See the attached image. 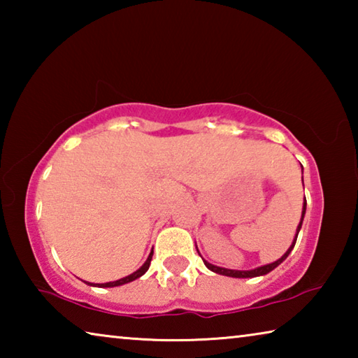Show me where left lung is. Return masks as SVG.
Listing matches in <instances>:
<instances>
[{"mask_svg": "<svg viewBox=\"0 0 358 358\" xmlns=\"http://www.w3.org/2000/svg\"><path fill=\"white\" fill-rule=\"evenodd\" d=\"M305 211H306V199H305V203H303L301 221H300V224H299V227H296V234H295V240H294V243L290 245V248H289V250L286 251V254H284V256H282L281 259H278L276 262H273V264H268V265H264V266H259V268H254V270H246V271H243V270H229V268H221V266H216V265H213V264H208V262H205V260H203V264L207 265V268H208V270L215 271V273H217V275H224V276H232V278H256V276L266 275V273H268V271H271L273 268H276V266L280 265V264L282 262V260L289 256L290 251L294 250L295 241H296V237H299V232H300V229H301V222H303V216H305Z\"/></svg>", "mask_w": 358, "mask_h": 358, "instance_id": "8db88e82", "label": "left lung"}]
</instances>
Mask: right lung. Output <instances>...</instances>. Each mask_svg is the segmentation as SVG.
I'll use <instances>...</instances> for the list:
<instances>
[{
	"label": "right lung",
	"instance_id": "1",
	"mask_svg": "<svg viewBox=\"0 0 358 358\" xmlns=\"http://www.w3.org/2000/svg\"><path fill=\"white\" fill-rule=\"evenodd\" d=\"M151 257H153V251L150 252V256H148V259H147V262H145L141 268H138L137 271H134V273L132 275H129V276H126V278H121V280H118V281H113V282H106V284H96V286L98 287H115V286H121V284H126V282H131V281H134V280H137V278H141L145 271H147L148 268H150V264H151ZM90 284V282H88ZM90 286H94V284H90Z\"/></svg>",
	"mask_w": 358,
	"mask_h": 358
}]
</instances>
